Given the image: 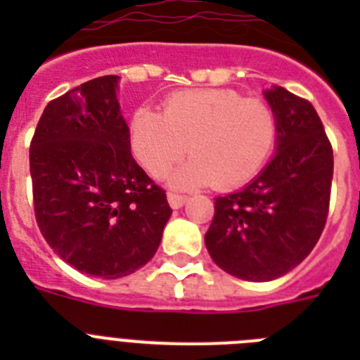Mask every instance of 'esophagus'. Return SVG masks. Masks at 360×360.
<instances>
[{
    "label": "esophagus",
    "mask_w": 360,
    "mask_h": 360,
    "mask_svg": "<svg viewBox=\"0 0 360 360\" xmlns=\"http://www.w3.org/2000/svg\"><path fill=\"white\" fill-rule=\"evenodd\" d=\"M167 202H169V205L173 209H180L184 203L187 202V196L178 195V193H169V195H167Z\"/></svg>",
    "instance_id": "obj_1"
}]
</instances>
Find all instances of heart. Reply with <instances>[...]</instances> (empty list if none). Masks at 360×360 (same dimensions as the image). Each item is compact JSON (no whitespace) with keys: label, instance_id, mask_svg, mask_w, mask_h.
I'll return each instance as SVG.
<instances>
[{"label":"heart","instance_id":"heart-1","mask_svg":"<svg viewBox=\"0 0 360 360\" xmlns=\"http://www.w3.org/2000/svg\"><path fill=\"white\" fill-rule=\"evenodd\" d=\"M278 136L274 108L229 88L176 91L164 101L162 115L141 108L129 122L133 155L153 176L169 173L189 146L193 158L174 174L178 187L249 184L270 160Z\"/></svg>","mask_w":360,"mask_h":360}]
</instances>
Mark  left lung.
I'll use <instances>...</instances> for the list:
<instances>
[{
	"label": "left lung",
	"mask_w": 360,
	"mask_h": 360,
	"mask_svg": "<svg viewBox=\"0 0 360 360\" xmlns=\"http://www.w3.org/2000/svg\"><path fill=\"white\" fill-rule=\"evenodd\" d=\"M265 98L279 120L278 151L247 187L214 200L205 234L212 262L245 281H272L319 241L330 207L333 151L316 108L276 86Z\"/></svg>",
	"instance_id": "left-lung-1"
}]
</instances>
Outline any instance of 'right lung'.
<instances>
[{"label": "right lung", "mask_w": 360, "mask_h": 360, "mask_svg": "<svg viewBox=\"0 0 360 360\" xmlns=\"http://www.w3.org/2000/svg\"><path fill=\"white\" fill-rule=\"evenodd\" d=\"M117 82L104 75L50 101L30 142L41 234L63 262L103 279L142 269L173 212L133 158Z\"/></svg>", "instance_id": "1"}]
</instances>
